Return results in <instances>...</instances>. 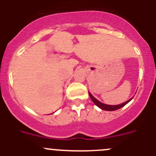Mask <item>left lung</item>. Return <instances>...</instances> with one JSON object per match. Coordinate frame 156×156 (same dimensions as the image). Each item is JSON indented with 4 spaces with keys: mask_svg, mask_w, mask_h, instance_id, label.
Instances as JSON below:
<instances>
[{
    "mask_svg": "<svg viewBox=\"0 0 156 156\" xmlns=\"http://www.w3.org/2000/svg\"><path fill=\"white\" fill-rule=\"evenodd\" d=\"M88 93H89V95H90V98H91V100L93 101V102L98 107H99V108H101L102 110H105V111H115V110L119 109V108H122V107H123L124 105H126L129 101H130L132 100V98H130L128 101H126V102L122 103V104L120 105H109L103 104V103H101V101H99L98 100H97L95 98H94V96L90 93V92H88Z\"/></svg>",
    "mask_w": 156,
    "mask_h": 156,
    "instance_id": "8db88e82",
    "label": "left lung"
}]
</instances>
